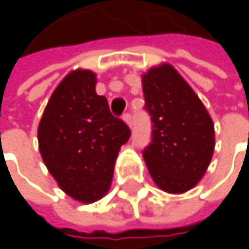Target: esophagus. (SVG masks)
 <instances>
[{"label": "esophagus", "instance_id": "1", "mask_svg": "<svg viewBox=\"0 0 249 249\" xmlns=\"http://www.w3.org/2000/svg\"><path fill=\"white\" fill-rule=\"evenodd\" d=\"M123 120H124V123L128 125V126H131V125H132V117H131V114H128V112H126L124 117H123Z\"/></svg>", "mask_w": 249, "mask_h": 249}]
</instances>
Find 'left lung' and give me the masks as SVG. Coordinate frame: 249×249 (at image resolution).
<instances>
[{
    "instance_id": "left-lung-1",
    "label": "left lung",
    "mask_w": 249,
    "mask_h": 249,
    "mask_svg": "<svg viewBox=\"0 0 249 249\" xmlns=\"http://www.w3.org/2000/svg\"><path fill=\"white\" fill-rule=\"evenodd\" d=\"M153 140L142 151L159 189L181 195L205 176L215 150L213 121L190 85L169 63L141 75Z\"/></svg>"
}]
</instances>
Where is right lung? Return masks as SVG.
<instances>
[{"mask_svg":"<svg viewBox=\"0 0 249 249\" xmlns=\"http://www.w3.org/2000/svg\"><path fill=\"white\" fill-rule=\"evenodd\" d=\"M95 86L92 71L68 73L52 93L37 129L49 173L66 195L82 203L107 195L120 148L131 135Z\"/></svg>","mask_w":249,"mask_h":249,"instance_id":"right-lung-1","label":"right lung"}]
</instances>
